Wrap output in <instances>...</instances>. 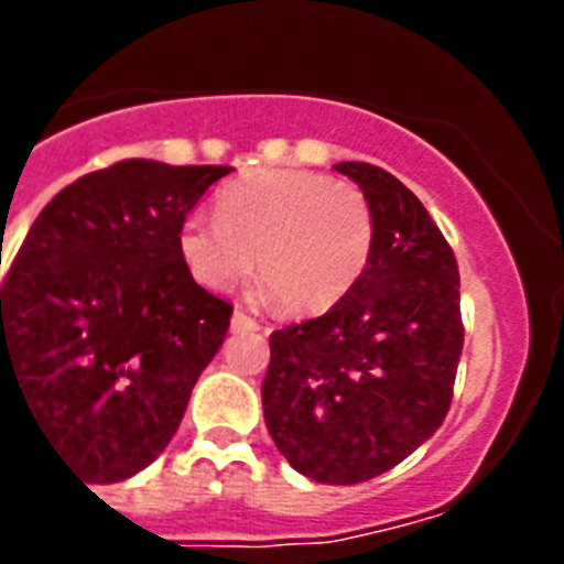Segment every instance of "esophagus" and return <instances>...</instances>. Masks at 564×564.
Here are the masks:
<instances>
[{"mask_svg":"<svg viewBox=\"0 0 564 564\" xmlns=\"http://www.w3.org/2000/svg\"><path fill=\"white\" fill-rule=\"evenodd\" d=\"M230 327H234V334H246V330H260V322L246 310H237L230 318Z\"/></svg>","mask_w":564,"mask_h":564,"instance_id":"esophagus-1","label":"esophagus"}]
</instances>
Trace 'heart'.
<instances>
[{
    "label": "heart",
    "instance_id": "1",
    "mask_svg": "<svg viewBox=\"0 0 564 564\" xmlns=\"http://www.w3.org/2000/svg\"><path fill=\"white\" fill-rule=\"evenodd\" d=\"M178 251L195 281L230 290L260 269L286 313H322L357 286L375 251V210L351 181L257 170L216 195V221L189 213Z\"/></svg>",
    "mask_w": 564,
    "mask_h": 564
}]
</instances>
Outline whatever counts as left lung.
I'll list each match as a JSON object with an SVG mask.
<instances>
[{
    "label": "left lung",
    "mask_w": 564,
    "mask_h": 564,
    "mask_svg": "<svg viewBox=\"0 0 564 564\" xmlns=\"http://www.w3.org/2000/svg\"><path fill=\"white\" fill-rule=\"evenodd\" d=\"M375 210V251L325 316L269 336L263 415L304 477H380L445 421L463 354L459 269L424 204L371 163H336Z\"/></svg>",
    "instance_id": "obj_1"
}]
</instances>
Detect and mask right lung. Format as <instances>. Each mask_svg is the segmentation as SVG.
Returning a JSON list of instances; mask_svg holds the SVG:
<instances>
[{
	"mask_svg": "<svg viewBox=\"0 0 564 564\" xmlns=\"http://www.w3.org/2000/svg\"><path fill=\"white\" fill-rule=\"evenodd\" d=\"M230 166L119 161L40 210L0 286L11 377L84 482H119L175 436L234 304L193 281L178 228ZM2 265V260H0Z\"/></svg>",
	"mask_w": 564,
	"mask_h": 564,
	"instance_id": "obj_1",
	"label": "right lung"
}]
</instances>
